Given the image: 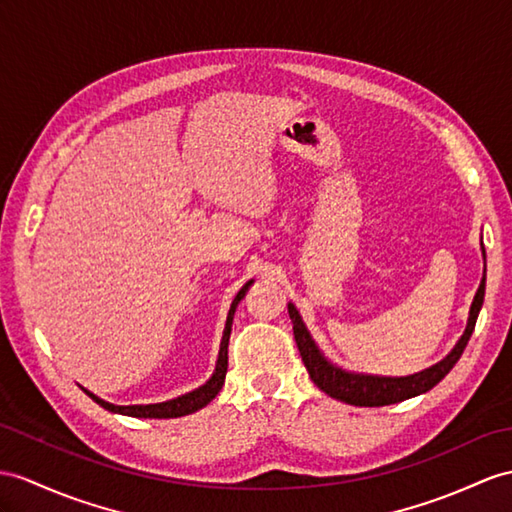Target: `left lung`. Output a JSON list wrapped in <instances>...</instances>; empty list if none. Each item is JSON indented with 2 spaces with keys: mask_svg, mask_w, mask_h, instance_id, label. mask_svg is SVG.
I'll return each instance as SVG.
<instances>
[{
  "mask_svg": "<svg viewBox=\"0 0 512 512\" xmlns=\"http://www.w3.org/2000/svg\"><path fill=\"white\" fill-rule=\"evenodd\" d=\"M484 302V278L480 282V289L473 297L471 304V313H469V323L465 334L460 336V341L456 343L450 356H445L441 363L432 365L426 371H419L415 376H406V378H378V376H360V373H347L339 367L330 365L326 358L321 356L317 350L315 341L310 339V334L304 326V321L299 319V313L295 310L293 304H289V317L293 321V334H295V343L297 350L302 354L304 365L310 373V380H313L323 393H328L334 400H341L345 404L352 406H389L404 402L408 397H415L430 391L432 386L439 384L450 369L458 363V358L463 356L465 347L471 339V332L476 328V319Z\"/></svg>",
  "mask_w": 512,
  "mask_h": 512,
  "instance_id": "1",
  "label": "left lung"
}]
</instances>
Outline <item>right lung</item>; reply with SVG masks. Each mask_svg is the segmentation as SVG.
Listing matches in <instances>:
<instances>
[{
    "label": "right lung",
    "instance_id": "add662e5",
    "mask_svg": "<svg viewBox=\"0 0 512 512\" xmlns=\"http://www.w3.org/2000/svg\"><path fill=\"white\" fill-rule=\"evenodd\" d=\"M247 282L243 284V289L236 293L234 302L230 306V313H228V321H226V330H223V339H221V347H219V358H217V367L213 378H210L204 386H199V389L180 395L176 400H169V402H162V404H147V406H115V404H108L104 400H99L97 395L89 393L84 389V393L91 397L93 402H97L102 408L110 410V413H119V415H128V417H139V419H173V417H184V415H191L195 410L204 408L208 402H213V397L221 391L223 380H226V371H228V341H230V332H232V319H234V310L239 306L241 299L245 297V291L249 289Z\"/></svg>",
    "mask_w": 512,
    "mask_h": 512
}]
</instances>
